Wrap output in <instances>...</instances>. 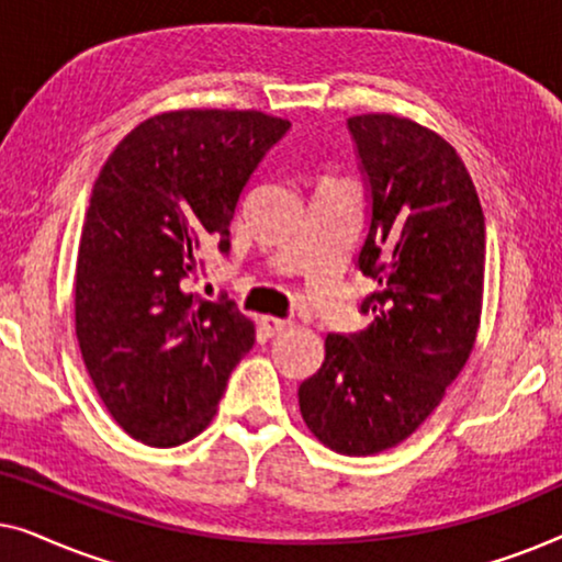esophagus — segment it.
I'll list each match as a JSON object with an SVG mask.
<instances>
[{
    "label": "esophagus",
    "instance_id": "obj_1",
    "mask_svg": "<svg viewBox=\"0 0 562 562\" xmlns=\"http://www.w3.org/2000/svg\"><path fill=\"white\" fill-rule=\"evenodd\" d=\"M258 325H260V329H263L266 335H276V333H281V329H286L289 322L273 317V314H263V317L258 319Z\"/></svg>",
    "mask_w": 562,
    "mask_h": 562
}]
</instances>
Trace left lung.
<instances>
[{"instance_id":"8db88e82","label":"left lung","mask_w":562,"mask_h":562,"mask_svg":"<svg viewBox=\"0 0 562 562\" xmlns=\"http://www.w3.org/2000/svg\"><path fill=\"white\" fill-rule=\"evenodd\" d=\"M348 127L373 199L358 268L379 289L360 306L371 325L325 337L299 409L322 445L358 458L417 432L471 358L486 220L465 164L435 130L383 112Z\"/></svg>"}]
</instances>
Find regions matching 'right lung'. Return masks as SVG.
<instances>
[{
    "label": "right lung",
    "instance_id": "right-lung-1",
    "mask_svg": "<svg viewBox=\"0 0 562 562\" xmlns=\"http://www.w3.org/2000/svg\"><path fill=\"white\" fill-rule=\"evenodd\" d=\"M291 127L258 110H176L122 137L91 189L76 258V337L130 437L176 448L204 432L256 342L233 302L183 291L202 245L229 250L237 199Z\"/></svg>",
    "mask_w": 562,
    "mask_h": 562
}]
</instances>
